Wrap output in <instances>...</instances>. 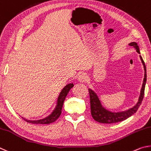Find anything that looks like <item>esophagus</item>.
<instances>
[{
  "label": "esophagus",
  "mask_w": 151,
  "mask_h": 151,
  "mask_svg": "<svg viewBox=\"0 0 151 151\" xmlns=\"http://www.w3.org/2000/svg\"><path fill=\"white\" fill-rule=\"evenodd\" d=\"M88 76L86 73H81L78 76V81L81 83H86L88 81Z\"/></svg>",
  "instance_id": "obj_1"
}]
</instances>
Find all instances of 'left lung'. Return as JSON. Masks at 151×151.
<instances>
[{"mask_svg": "<svg viewBox=\"0 0 151 151\" xmlns=\"http://www.w3.org/2000/svg\"><path fill=\"white\" fill-rule=\"evenodd\" d=\"M129 45L131 46H133L134 48H135L136 51L140 54L139 47L136 42H131V43L129 44ZM139 56L140 58H141V62L144 67L145 78L141 89V93H140L138 102L137 103V104L134 105V107L131 108V109L124 111L111 112L102 106L101 101H100L99 97L97 96L96 92L93 91L91 89H88L89 97H90L91 113L92 117L94 119V120H96L97 122L101 123H115L120 122V121L125 120L129 117H131V115H133L134 113H135L138 110L139 106L141 104L142 99H143L145 85H146L147 82L146 66H145V62L143 60H142V57L141 55H139Z\"/></svg>", "mask_w": 151, "mask_h": 151, "instance_id": "obj_1", "label": "left lung"}]
</instances>
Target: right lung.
<instances>
[{"instance_id":"obj_1","label":"right lung","mask_w":151,"mask_h":151,"mask_svg":"<svg viewBox=\"0 0 151 151\" xmlns=\"http://www.w3.org/2000/svg\"><path fill=\"white\" fill-rule=\"evenodd\" d=\"M73 87V83H69L62 89V90L61 91L59 96H58L56 106H55L54 110L53 111L51 114L49 115L47 117H45L44 119H42L34 120V121L28 120L24 117H22V118L24 120L26 121V122L30 123H33V124H50L54 122V121H55L58 119V117L60 116L61 113H62V109L63 102H64V100L65 99L66 96H67L68 92L70 91V89L72 88Z\"/></svg>"}]
</instances>
